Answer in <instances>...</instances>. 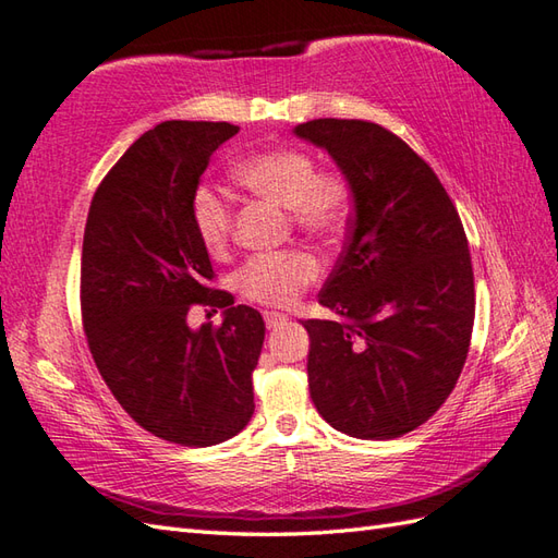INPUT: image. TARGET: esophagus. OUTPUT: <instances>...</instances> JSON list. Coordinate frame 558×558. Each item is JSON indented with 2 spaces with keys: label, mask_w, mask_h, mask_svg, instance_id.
Returning a JSON list of instances; mask_svg holds the SVG:
<instances>
[{
  "label": "esophagus",
  "mask_w": 558,
  "mask_h": 558,
  "mask_svg": "<svg viewBox=\"0 0 558 558\" xmlns=\"http://www.w3.org/2000/svg\"><path fill=\"white\" fill-rule=\"evenodd\" d=\"M287 320H289V317L281 315V313H265V323H267L269 329H275V327L287 323Z\"/></svg>",
  "instance_id": "obj_1"
}]
</instances>
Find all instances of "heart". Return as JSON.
Returning a JSON list of instances; mask_svg holds the SVG:
<instances>
[{
  "label": "heart",
  "instance_id": "1",
  "mask_svg": "<svg viewBox=\"0 0 558 558\" xmlns=\"http://www.w3.org/2000/svg\"><path fill=\"white\" fill-rule=\"evenodd\" d=\"M238 185L287 209L295 231L329 241L344 231L351 216V185L339 170H317L315 158L293 146H279L243 158L233 168ZM192 226L209 255L229 253L235 209L219 190L199 185L190 202ZM320 259L308 250L255 255L238 269L235 289L243 299L287 308L320 277Z\"/></svg>",
  "mask_w": 558,
  "mask_h": 558
}]
</instances>
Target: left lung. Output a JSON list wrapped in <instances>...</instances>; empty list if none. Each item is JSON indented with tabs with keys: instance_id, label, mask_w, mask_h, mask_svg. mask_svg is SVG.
Segmentation results:
<instances>
[{
	"instance_id": "8db88e82",
	"label": "left lung",
	"mask_w": 558,
	"mask_h": 558,
	"mask_svg": "<svg viewBox=\"0 0 558 558\" xmlns=\"http://www.w3.org/2000/svg\"><path fill=\"white\" fill-rule=\"evenodd\" d=\"M295 134L325 146L354 211L305 320L308 385L325 422L363 440L400 438L454 390L474 327V275L460 214L422 156L368 120L320 118Z\"/></svg>"
}]
</instances>
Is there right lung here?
<instances>
[{
	"instance_id": "add662e5",
	"label": "right lung",
	"mask_w": 558,
	"mask_h": 558,
	"mask_svg": "<svg viewBox=\"0 0 558 558\" xmlns=\"http://www.w3.org/2000/svg\"><path fill=\"white\" fill-rule=\"evenodd\" d=\"M229 122L168 120L144 132L100 180L82 247V323L100 378L151 436L187 448L229 440L255 412L265 320L214 289L190 202ZM195 304L221 326L186 327Z\"/></svg>"
}]
</instances>
